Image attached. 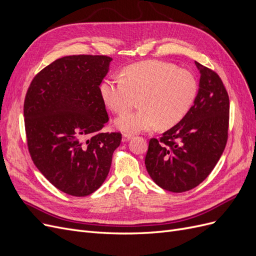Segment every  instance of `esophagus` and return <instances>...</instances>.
<instances>
[{"label": "esophagus", "instance_id": "esophagus-1", "mask_svg": "<svg viewBox=\"0 0 256 256\" xmlns=\"http://www.w3.org/2000/svg\"><path fill=\"white\" fill-rule=\"evenodd\" d=\"M131 138V134H125L122 136V142H127V141H129Z\"/></svg>", "mask_w": 256, "mask_h": 256}]
</instances>
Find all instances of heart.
<instances>
[{
  "mask_svg": "<svg viewBox=\"0 0 256 256\" xmlns=\"http://www.w3.org/2000/svg\"><path fill=\"white\" fill-rule=\"evenodd\" d=\"M120 76H110L100 85L106 106L115 113L131 109L140 98L141 109L125 113L115 126L126 134L150 130L158 125L168 129L188 114L198 92L196 76L187 69L161 60L130 65Z\"/></svg>",
  "mask_w": 256,
  "mask_h": 256,
  "instance_id": "heart-1",
  "label": "heart"
}]
</instances>
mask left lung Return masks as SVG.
Here are the masks:
<instances>
[{"instance_id": "8db88e82", "label": "left lung", "mask_w": 256, "mask_h": 256, "mask_svg": "<svg viewBox=\"0 0 256 256\" xmlns=\"http://www.w3.org/2000/svg\"><path fill=\"white\" fill-rule=\"evenodd\" d=\"M200 74L196 102L174 127L150 138L145 166L162 189L180 193L212 173L226 148L230 99L218 74L196 62Z\"/></svg>"}]
</instances>
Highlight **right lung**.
Here are the masks:
<instances>
[{
  "label": "right lung",
  "mask_w": 256,
  "mask_h": 256,
  "mask_svg": "<svg viewBox=\"0 0 256 256\" xmlns=\"http://www.w3.org/2000/svg\"><path fill=\"white\" fill-rule=\"evenodd\" d=\"M111 60L84 54L60 58L34 76L26 95L30 157L69 196H90L104 184L122 141L120 132H100L109 116L99 85Z\"/></svg>",
  "instance_id": "add662e5"
}]
</instances>
